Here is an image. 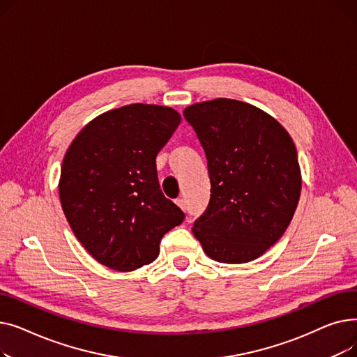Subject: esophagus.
I'll return each mask as SVG.
<instances>
[{"label": "esophagus", "instance_id": "esophagus-1", "mask_svg": "<svg viewBox=\"0 0 357 357\" xmlns=\"http://www.w3.org/2000/svg\"><path fill=\"white\" fill-rule=\"evenodd\" d=\"M175 204L178 205V207H179L181 210H185V208H186V205H185V199H183V198H176V199H175Z\"/></svg>", "mask_w": 357, "mask_h": 357}]
</instances>
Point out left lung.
I'll return each instance as SVG.
<instances>
[{"label": "left lung", "mask_w": 357, "mask_h": 357, "mask_svg": "<svg viewBox=\"0 0 357 357\" xmlns=\"http://www.w3.org/2000/svg\"><path fill=\"white\" fill-rule=\"evenodd\" d=\"M208 163L211 195L192 233L222 264H246L284 236L301 195L296 147L273 117L217 98L183 109Z\"/></svg>", "instance_id": "obj_1"}]
</instances>
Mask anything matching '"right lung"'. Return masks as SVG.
Returning <instances> with one entry per match:
<instances>
[{"label": "right lung", "instance_id": "1", "mask_svg": "<svg viewBox=\"0 0 357 357\" xmlns=\"http://www.w3.org/2000/svg\"><path fill=\"white\" fill-rule=\"evenodd\" d=\"M181 123L174 108L130 104L104 112L73 139L59 197L69 226L101 265L130 272L159 256L185 214L159 185L156 156Z\"/></svg>", "mask_w": 357, "mask_h": 357}]
</instances>
